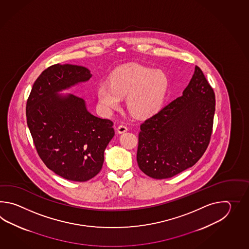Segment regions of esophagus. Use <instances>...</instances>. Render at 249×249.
I'll list each match as a JSON object with an SVG mask.
<instances>
[{"label": "esophagus", "instance_id": "esophagus-1", "mask_svg": "<svg viewBox=\"0 0 249 249\" xmlns=\"http://www.w3.org/2000/svg\"><path fill=\"white\" fill-rule=\"evenodd\" d=\"M127 130H128L127 127L124 125V124H121V125L117 127V132L118 133H124V132H127Z\"/></svg>", "mask_w": 249, "mask_h": 249}]
</instances>
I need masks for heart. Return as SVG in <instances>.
I'll return each mask as SVG.
<instances>
[{
	"mask_svg": "<svg viewBox=\"0 0 249 249\" xmlns=\"http://www.w3.org/2000/svg\"><path fill=\"white\" fill-rule=\"evenodd\" d=\"M168 85L163 71L128 64L112 73L110 83L104 81L98 85V105L103 113L110 114L120 106L123 97L127 96V107L133 115L150 117L163 104Z\"/></svg>",
	"mask_w": 249,
	"mask_h": 249,
	"instance_id": "heart-1",
	"label": "heart"
}]
</instances>
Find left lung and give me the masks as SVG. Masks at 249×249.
<instances>
[{
  "label": "left lung",
  "mask_w": 249,
  "mask_h": 249,
  "mask_svg": "<svg viewBox=\"0 0 249 249\" xmlns=\"http://www.w3.org/2000/svg\"><path fill=\"white\" fill-rule=\"evenodd\" d=\"M215 96L195 68L182 95L141 124L137 162L154 179H166L196 164L210 142Z\"/></svg>",
  "instance_id": "obj_1"
}]
</instances>
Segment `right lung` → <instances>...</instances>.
<instances>
[{"mask_svg":"<svg viewBox=\"0 0 249 249\" xmlns=\"http://www.w3.org/2000/svg\"><path fill=\"white\" fill-rule=\"evenodd\" d=\"M91 76L82 66L53 65L39 75L27 102V126L39 157L56 175L73 181L100 173L115 135L113 122L93 116L85 100L61 93Z\"/></svg>","mask_w":249,"mask_h":249,"instance_id":"obj_1","label":"right lung"}]
</instances>
